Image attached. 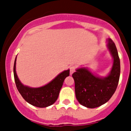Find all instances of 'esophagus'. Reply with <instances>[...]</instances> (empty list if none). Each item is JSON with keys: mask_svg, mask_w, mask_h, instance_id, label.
Returning <instances> with one entry per match:
<instances>
[{"mask_svg": "<svg viewBox=\"0 0 131 131\" xmlns=\"http://www.w3.org/2000/svg\"><path fill=\"white\" fill-rule=\"evenodd\" d=\"M69 72H70V75H72L74 73V71H75V66H71L69 67Z\"/></svg>", "mask_w": 131, "mask_h": 131, "instance_id": "esophagus-1", "label": "esophagus"}]
</instances>
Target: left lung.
<instances>
[{
    "label": "left lung",
    "mask_w": 131,
    "mask_h": 131,
    "mask_svg": "<svg viewBox=\"0 0 131 131\" xmlns=\"http://www.w3.org/2000/svg\"><path fill=\"white\" fill-rule=\"evenodd\" d=\"M107 48L113 58L110 71L105 77L94 74L88 68H77L72 77L75 81L77 100L89 108L99 107L107 102L117 87L120 76V60L115 43L107 39Z\"/></svg>",
    "instance_id": "left-lung-1"
}]
</instances>
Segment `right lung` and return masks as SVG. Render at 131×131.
<instances>
[{
	"label": "right lung",
	"instance_id": "add662e5",
	"mask_svg": "<svg viewBox=\"0 0 131 131\" xmlns=\"http://www.w3.org/2000/svg\"><path fill=\"white\" fill-rule=\"evenodd\" d=\"M16 58L14 65V75L16 86L24 100L32 106L46 107L53 104L58 98L65 79L69 75V69L58 74L48 84L40 87H30L21 83L16 70Z\"/></svg>",
	"mask_w": 131,
	"mask_h": 131
}]
</instances>
